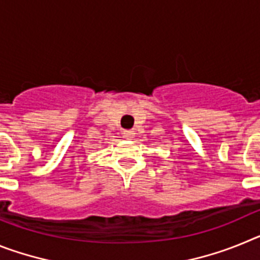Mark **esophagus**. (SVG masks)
I'll list each match as a JSON object with an SVG mask.
<instances>
[{
  "label": "esophagus",
  "mask_w": 260,
  "mask_h": 260,
  "mask_svg": "<svg viewBox=\"0 0 260 260\" xmlns=\"http://www.w3.org/2000/svg\"><path fill=\"white\" fill-rule=\"evenodd\" d=\"M123 137H125L126 139H133V138L135 137V132L134 130H125V132H123Z\"/></svg>",
  "instance_id": "obj_1"
}]
</instances>
